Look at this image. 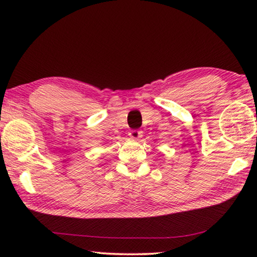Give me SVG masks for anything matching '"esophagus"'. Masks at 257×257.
Wrapping results in <instances>:
<instances>
[{
  "label": "esophagus",
  "instance_id": "1",
  "mask_svg": "<svg viewBox=\"0 0 257 257\" xmlns=\"http://www.w3.org/2000/svg\"><path fill=\"white\" fill-rule=\"evenodd\" d=\"M129 136L132 137L133 140H135V141H137L139 139H141L142 136H143V133L141 132V130H137V129H134V130H130V133H129Z\"/></svg>",
  "mask_w": 257,
  "mask_h": 257
}]
</instances>
